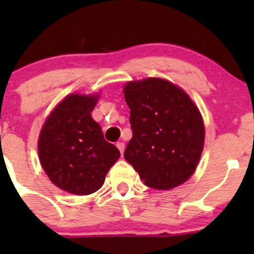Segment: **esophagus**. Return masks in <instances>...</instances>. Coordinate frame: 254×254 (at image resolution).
Returning <instances> with one entry per match:
<instances>
[{
  "label": "esophagus",
  "instance_id": "34e87169",
  "mask_svg": "<svg viewBox=\"0 0 254 254\" xmlns=\"http://www.w3.org/2000/svg\"><path fill=\"white\" fill-rule=\"evenodd\" d=\"M117 147L119 148L120 153H122V155H123V152H124V148H125L124 142H117Z\"/></svg>",
  "mask_w": 254,
  "mask_h": 254
}]
</instances>
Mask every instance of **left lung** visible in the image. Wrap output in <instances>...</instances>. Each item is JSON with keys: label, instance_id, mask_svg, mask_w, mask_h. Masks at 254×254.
Listing matches in <instances>:
<instances>
[{"label": "left lung", "instance_id": "left-lung-1", "mask_svg": "<svg viewBox=\"0 0 254 254\" xmlns=\"http://www.w3.org/2000/svg\"><path fill=\"white\" fill-rule=\"evenodd\" d=\"M124 97L132 130L125 160L150 188L168 190L188 181L205 136L190 97L172 82L155 77L127 82Z\"/></svg>", "mask_w": 254, "mask_h": 254}]
</instances>
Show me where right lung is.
<instances>
[{
	"mask_svg": "<svg viewBox=\"0 0 254 254\" xmlns=\"http://www.w3.org/2000/svg\"><path fill=\"white\" fill-rule=\"evenodd\" d=\"M97 101V94H68L45 120L38 141L40 163L49 179L76 195L98 190L120 157L92 119Z\"/></svg>",
	"mask_w": 254,
	"mask_h": 254,
	"instance_id": "right-lung-1",
	"label": "right lung"
}]
</instances>
